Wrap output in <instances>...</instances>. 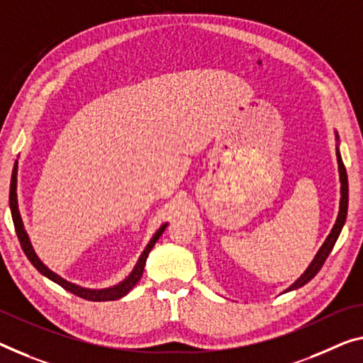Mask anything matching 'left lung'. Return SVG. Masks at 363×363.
I'll list each match as a JSON object with an SVG mask.
<instances>
[{"instance_id": "1", "label": "left lung", "mask_w": 363, "mask_h": 363, "mask_svg": "<svg viewBox=\"0 0 363 363\" xmlns=\"http://www.w3.org/2000/svg\"><path fill=\"white\" fill-rule=\"evenodd\" d=\"M336 139H339L337 133H336ZM336 155H337V165H339V180H341V203H339V214H337L336 224H334L333 230H331L330 235H328V238L325 240L323 247L318 250V253L313 258V261H311L310 266L306 267V271L297 279V281L292 284L291 287L287 289V292L295 291V289L305 286L306 282H310L311 279H313L318 274V271H320L323 264H325L326 258L330 256L334 243H336L339 233H341L342 227H344L345 217H347V206H349V183H347V174H345V167L342 164L341 154H339V149H336Z\"/></svg>"}]
</instances>
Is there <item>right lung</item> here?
Segmentation results:
<instances>
[{
  "mask_svg": "<svg viewBox=\"0 0 363 363\" xmlns=\"http://www.w3.org/2000/svg\"><path fill=\"white\" fill-rule=\"evenodd\" d=\"M16 188H18V160H16L14 164V169H13V175H11V188H9V208H11V214H13V222H14V228H16V233H18V238L21 242V247L24 250V253L27 258H29L30 263L37 267L38 272H42L43 276H47L48 279H52L53 282H57L58 286H61L66 291H69L71 294L77 295V297L81 298H86V300H91V302H107V300H118L121 297H125V295L131 291L133 287L136 286L139 279L143 276V271H144V266H146V259L149 256V252L152 250V247L155 245V242L160 238L162 235L164 230L167 228V224H164L162 227L159 228L157 232L154 233V237L150 238V242L147 243V247L144 248L143 255L139 256L138 263L135 266V269L130 276H128L125 281H121L120 284H116L113 287H108V289H86V287H81V286H76V284L65 281L63 277L55 274L52 269H48V267L42 263L40 259H38V256L33 252L32 245H30V240L29 235H27V232L24 230V224H22V219H21V214H19V206H18V193H16Z\"/></svg>",
  "mask_w": 363,
  "mask_h": 363,
  "instance_id": "right-lung-1",
  "label": "right lung"
}]
</instances>
